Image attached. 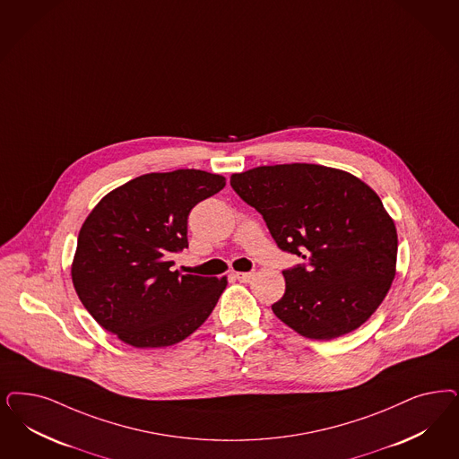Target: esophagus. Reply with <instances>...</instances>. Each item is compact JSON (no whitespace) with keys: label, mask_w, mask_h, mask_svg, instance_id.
Instances as JSON below:
<instances>
[{"label":"esophagus","mask_w":459,"mask_h":459,"mask_svg":"<svg viewBox=\"0 0 459 459\" xmlns=\"http://www.w3.org/2000/svg\"><path fill=\"white\" fill-rule=\"evenodd\" d=\"M234 276L238 278V281H242V283H247V281L253 278L254 273L253 271H247V273H236Z\"/></svg>","instance_id":"34e87169"}]
</instances>
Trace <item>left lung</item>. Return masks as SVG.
I'll return each mask as SVG.
<instances>
[{
    "mask_svg": "<svg viewBox=\"0 0 459 459\" xmlns=\"http://www.w3.org/2000/svg\"><path fill=\"white\" fill-rule=\"evenodd\" d=\"M230 186L263 215L276 246L303 259L283 269L285 295L271 305L288 327L329 341L378 308L395 278L398 238L361 179L295 162L232 174Z\"/></svg>",
    "mask_w": 459,
    "mask_h": 459,
    "instance_id": "1",
    "label": "left lung"
}]
</instances>
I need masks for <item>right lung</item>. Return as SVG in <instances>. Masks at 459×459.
Wrapping results in <instances>:
<instances>
[{
    "label": "right lung",
    "instance_id": "add662e5",
    "mask_svg": "<svg viewBox=\"0 0 459 459\" xmlns=\"http://www.w3.org/2000/svg\"><path fill=\"white\" fill-rule=\"evenodd\" d=\"M223 186V176L198 169L143 174L93 208L71 273L105 331L134 348H166L205 322L227 280L173 271L171 259L188 247L193 206Z\"/></svg>",
    "mask_w": 459,
    "mask_h": 459
}]
</instances>
